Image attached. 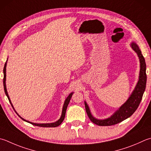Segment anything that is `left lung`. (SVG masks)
Returning <instances> with one entry per match:
<instances>
[{
  "mask_svg": "<svg viewBox=\"0 0 151 151\" xmlns=\"http://www.w3.org/2000/svg\"><path fill=\"white\" fill-rule=\"evenodd\" d=\"M132 49L137 53L140 62V71H139V80L135 85V89L131 94L128 99L115 111V112L109 118L102 119H97L94 117L92 115L89 106L85 101V106L87 116H89L90 120L93 123L101 126H112V125L117 124L120 122L124 121L126 119L129 118L135 110L137 109L139 104L141 101L143 93L145 92L147 83V74H146V63L145 58L142 55L141 51L139 49L138 45L134 42H132L130 44Z\"/></svg>",
  "mask_w": 151,
  "mask_h": 151,
  "instance_id": "8db88e82",
  "label": "left lung"
}]
</instances>
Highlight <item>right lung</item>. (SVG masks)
Returning a JSON list of instances; mask_svg holds the SVG:
<instances>
[{
    "instance_id": "1",
    "label": "right lung",
    "mask_w": 151,
    "mask_h": 151,
    "mask_svg": "<svg viewBox=\"0 0 151 151\" xmlns=\"http://www.w3.org/2000/svg\"><path fill=\"white\" fill-rule=\"evenodd\" d=\"M7 61H8V58H7L6 62V63H5V64H4V69H3V73H4V79H3L4 89V92H5L6 95L7 96L8 100H9L11 105H12V108L14 109V111H15L16 113L17 114V115H18V116H19V117L22 119V120H23L25 121V122H28V123L32 124V125H33V126H39V127H57V126H60V124H62V122H63L64 120V118H65V115H66V109H67L68 105V104H69L71 98H72V95H73V92L71 93L70 94V95L68 96V97L66 99V100H65L64 105H63V108H62V111L61 116H60V118L59 120H57L56 122H52V123H48V124H37V123H33V122H29V121H27V120H25V119L22 118L21 116H19L18 113H17V112L15 110V109H14V106H13V104H12V102H11V101H10V97H9V95H8V92H7L6 85V64H7Z\"/></svg>"
}]
</instances>
